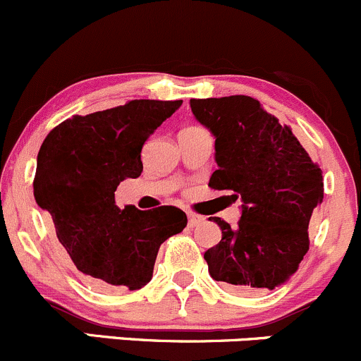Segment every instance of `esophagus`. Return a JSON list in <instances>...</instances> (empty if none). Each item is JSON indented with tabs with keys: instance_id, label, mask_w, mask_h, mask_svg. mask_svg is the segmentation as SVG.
I'll use <instances>...</instances> for the list:
<instances>
[{
	"instance_id": "esophagus-1",
	"label": "esophagus",
	"mask_w": 361,
	"mask_h": 361,
	"mask_svg": "<svg viewBox=\"0 0 361 361\" xmlns=\"http://www.w3.org/2000/svg\"><path fill=\"white\" fill-rule=\"evenodd\" d=\"M204 220L206 218L202 216V214H197V213H188V227H197V225L204 224Z\"/></svg>"
}]
</instances>
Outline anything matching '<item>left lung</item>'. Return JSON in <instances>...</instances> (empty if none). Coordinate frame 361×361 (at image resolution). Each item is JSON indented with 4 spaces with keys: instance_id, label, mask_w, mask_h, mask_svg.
I'll return each instance as SVG.
<instances>
[{
    "instance_id": "obj_1",
    "label": "left lung",
    "mask_w": 361,
    "mask_h": 361,
    "mask_svg": "<svg viewBox=\"0 0 361 361\" xmlns=\"http://www.w3.org/2000/svg\"><path fill=\"white\" fill-rule=\"evenodd\" d=\"M195 118L211 130L218 169L209 187L241 199V220L221 228L204 253L214 281L239 293L283 285L309 250V221L323 201V176L288 126L250 96L190 99Z\"/></svg>"
}]
</instances>
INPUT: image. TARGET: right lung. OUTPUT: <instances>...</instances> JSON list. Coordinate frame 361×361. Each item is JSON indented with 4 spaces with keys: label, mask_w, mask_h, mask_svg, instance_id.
<instances>
[{
    "label": "right lung",
    "mask_w": 361,
    "mask_h": 361,
    "mask_svg": "<svg viewBox=\"0 0 361 361\" xmlns=\"http://www.w3.org/2000/svg\"><path fill=\"white\" fill-rule=\"evenodd\" d=\"M183 101L134 99L64 120L47 134L32 181L36 204L83 281L97 290H140L154 274L159 248L187 227L174 206L120 209L115 190L143 171L141 148Z\"/></svg>",
    "instance_id": "right-lung-1"
}]
</instances>
